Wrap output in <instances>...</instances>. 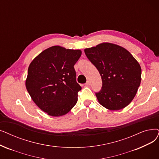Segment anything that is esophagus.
I'll list each match as a JSON object with an SVG mask.
<instances>
[{
	"instance_id": "esophagus-1",
	"label": "esophagus",
	"mask_w": 159,
	"mask_h": 159,
	"mask_svg": "<svg viewBox=\"0 0 159 159\" xmlns=\"http://www.w3.org/2000/svg\"><path fill=\"white\" fill-rule=\"evenodd\" d=\"M89 85H90V82H89V81H87L86 83L85 84V86L88 87V86H89Z\"/></svg>"
}]
</instances>
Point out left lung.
<instances>
[{
	"instance_id": "8db88e82",
	"label": "left lung",
	"mask_w": 159,
	"mask_h": 159,
	"mask_svg": "<svg viewBox=\"0 0 159 159\" xmlns=\"http://www.w3.org/2000/svg\"><path fill=\"white\" fill-rule=\"evenodd\" d=\"M84 52L102 79L101 90L95 93L99 104L110 110L129 105L141 82V67L134 57L125 48L108 42L87 48Z\"/></svg>"
}]
</instances>
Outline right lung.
<instances>
[{
  "label": "right lung",
  "instance_id": "obj_1",
  "mask_svg": "<svg viewBox=\"0 0 159 159\" xmlns=\"http://www.w3.org/2000/svg\"><path fill=\"white\" fill-rule=\"evenodd\" d=\"M79 49L52 46L39 53L29 65L26 88L34 103L49 116L59 117L76 105L81 86L76 81L74 65Z\"/></svg>",
  "mask_w": 159,
  "mask_h": 159
}]
</instances>
